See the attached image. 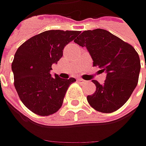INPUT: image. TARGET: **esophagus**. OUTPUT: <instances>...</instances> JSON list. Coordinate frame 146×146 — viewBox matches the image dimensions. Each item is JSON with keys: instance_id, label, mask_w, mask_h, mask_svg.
I'll return each mask as SVG.
<instances>
[{"instance_id": "esophagus-1", "label": "esophagus", "mask_w": 146, "mask_h": 146, "mask_svg": "<svg viewBox=\"0 0 146 146\" xmlns=\"http://www.w3.org/2000/svg\"><path fill=\"white\" fill-rule=\"evenodd\" d=\"M78 82L80 83V84H84V83H85L86 81L84 80H83V79H78Z\"/></svg>"}]
</instances>
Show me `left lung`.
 <instances>
[{"label": "left lung", "instance_id": "1", "mask_svg": "<svg viewBox=\"0 0 146 146\" xmlns=\"http://www.w3.org/2000/svg\"><path fill=\"white\" fill-rule=\"evenodd\" d=\"M74 42L86 47L93 66L107 73L103 84L93 80L97 88L87 97L88 102L102 113L116 111L126 103L137 85L141 70L137 52L131 44L104 29L83 31Z\"/></svg>", "mask_w": 146, "mask_h": 146}]
</instances>
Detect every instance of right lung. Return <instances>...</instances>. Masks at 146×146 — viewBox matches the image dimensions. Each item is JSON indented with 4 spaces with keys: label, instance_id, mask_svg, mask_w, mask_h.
<instances>
[{
    "label": "right lung",
    "instance_id": "right-lung-1",
    "mask_svg": "<svg viewBox=\"0 0 146 146\" xmlns=\"http://www.w3.org/2000/svg\"><path fill=\"white\" fill-rule=\"evenodd\" d=\"M80 31L49 30L20 45L12 62L14 87L26 107L40 116L53 115L63 102L66 90L76 79L52 77V65L62 57L65 46Z\"/></svg>",
    "mask_w": 146,
    "mask_h": 146
}]
</instances>
